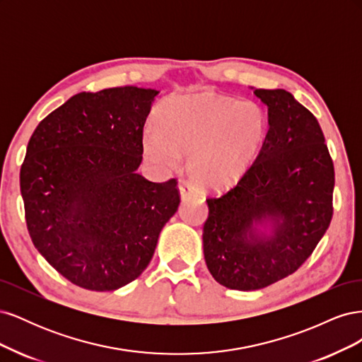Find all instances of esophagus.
<instances>
[{"instance_id":"obj_1","label":"esophagus","mask_w":362,"mask_h":362,"mask_svg":"<svg viewBox=\"0 0 362 362\" xmlns=\"http://www.w3.org/2000/svg\"><path fill=\"white\" fill-rule=\"evenodd\" d=\"M180 193H181L182 198H189V196L196 194V190H194L193 185H190V184H187V182H182V184L180 185Z\"/></svg>"}]
</instances>
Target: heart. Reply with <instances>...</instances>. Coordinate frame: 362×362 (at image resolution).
I'll list each match as a JSON object with an SVG mask.
<instances>
[{
	"label": "heart",
	"mask_w": 362,
	"mask_h": 362,
	"mask_svg": "<svg viewBox=\"0 0 362 362\" xmlns=\"http://www.w3.org/2000/svg\"><path fill=\"white\" fill-rule=\"evenodd\" d=\"M269 120L252 101L204 92L172 98L161 107L157 125L145 131L146 157L175 166L189 152L187 173L201 187L231 184L255 160L267 137Z\"/></svg>",
	"instance_id": "b5f03b06"
}]
</instances>
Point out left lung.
<instances>
[{"label":"left lung","instance_id":"obj_1","mask_svg":"<svg viewBox=\"0 0 362 362\" xmlns=\"http://www.w3.org/2000/svg\"><path fill=\"white\" fill-rule=\"evenodd\" d=\"M269 131L255 161L222 194L208 196L204 257L213 278L231 290H259L311 257L334 214V163L315 116L284 89H257ZM270 218L272 238L254 223Z\"/></svg>","mask_w":362,"mask_h":362}]
</instances>
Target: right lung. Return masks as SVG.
Segmentation results:
<instances>
[{
  "label": "right lung",
  "instance_id": "right-lung-1",
  "mask_svg": "<svg viewBox=\"0 0 362 362\" xmlns=\"http://www.w3.org/2000/svg\"><path fill=\"white\" fill-rule=\"evenodd\" d=\"M158 92L134 86L81 92L40 120L19 173L33 245L62 276L112 291L141 275L177 213V180L136 170Z\"/></svg>",
  "mask_w": 362,
  "mask_h": 362
}]
</instances>
